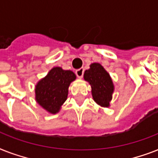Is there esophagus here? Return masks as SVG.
<instances>
[{
  "label": "esophagus",
  "mask_w": 158,
  "mask_h": 158,
  "mask_svg": "<svg viewBox=\"0 0 158 158\" xmlns=\"http://www.w3.org/2000/svg\"><path fill=\"white\" fill-rule=\"evenodd\" d=\"M84 68H80V69H77L76 71H75V74H76L78 78H82V77L84 76Z\"/></svg>",
  "instance_id": "esophagus-1"
}]
</instances>
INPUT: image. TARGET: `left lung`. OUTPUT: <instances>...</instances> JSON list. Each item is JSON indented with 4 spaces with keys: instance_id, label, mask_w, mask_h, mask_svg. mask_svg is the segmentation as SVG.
<instances>
[{
    "instance_id": "8db88e82",
    "label": "left lung",
    "mask_w": 158,
    "mask_h": 158,
    "mask_svg": "<svg viewBox=\"0 0 158 158\" xmlns=\"http://www.w3.org/2000/svg\"><path fill=\"white\" fill-rule=\"evenodd\" d=\"M84 79L91 84L94 101L102 106L107 107L112 99L114 90L112 80L104 68L98 63H94L84 72Z\"/></svg>"
}]
</instances>
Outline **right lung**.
I'll list each match as a JSON object with an SVG mask.
<instances>
[{
  "label": "right lung",
  "instance_id": "1",
  "mask_svg": "<svg viewBox=\"0 0 158 158\" xmlns=\"http://www.w3.org/2000/svg\"><path fill=\"white\" fill-rule=\"evenodd\" d=\"M75 79L76 76L71 70H64L60 67L52 69L36 86L38 103L52 114L58 112L66 100L69 84Z\"/></svg>",
  "mask_w": 158,
  "mask_h": 158
}]
</instances>
